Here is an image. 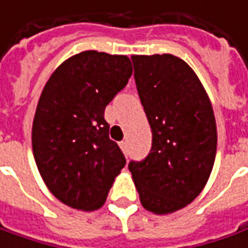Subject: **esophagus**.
Masks as SVG:
<instances>
[{"label":"esophagus","instance_id":"obj_1","mask_svg":"<svg viewBox=\"0 0 248 248\" xmlns=\"http://www.w3.org/2000/svg\"><path fill=\"white\" fill-rule=\"evenodd\" d=\"M119 146H121L122 152H124V155H127V142H126V141H121V142H119Z\"/></svg>","mask_w":248,"mask_h":248}]
</instances>
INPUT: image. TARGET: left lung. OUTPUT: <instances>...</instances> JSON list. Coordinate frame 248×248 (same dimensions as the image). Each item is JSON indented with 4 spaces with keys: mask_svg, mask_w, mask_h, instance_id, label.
Here are the masks:
<instances>
[{
    "mask_svg": "<svg viewBox=\"0 0 248 248\" xmlns=\"http://www.w3.org/2000/svg\"><path fill=\"white\" fill-rule=\"evenodd\" d=\"M134 80L152 129V148L129 171L142 206L168 215L187 206L208 182L217 149L212 103L194 70L171 54L133 55Z\"/></svg>",
    "mask_w": 248,
    "mask_h": 248,
    "instance_id": "left-lung-1",
    "label": "left lung"
}]
</instances>
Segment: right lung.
Returning a JSON list of instances; mask_svg holds the SVG:
<instances>
[{"label":"right lung","instance_id":"1","mask_svg":"<svg viewBox=\"0 0 248 248\" xmlns=\"http://www.w3.org/2000/svg\"><path fill=\"white\" fill-rule=\"evenodd\" d=\"M131 73L126 55L89 50L62 62L42 91L32 124L33 157L47 188L70 208L103 206L126 164L108 137L104 110Z\"/></svg>","mask_w":248,"mask_h":248}]
</instances>
